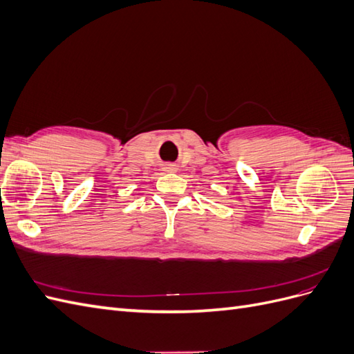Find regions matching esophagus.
Returning <instances> with one entry per match:
<instances>
[{
    "label": "esophagus",
    "mask_w": 354,
    "mask_h": 354,
    "mask_svg": "<svg viewBox=\"0 0 354 354\" xmlns=\"http://www.w3.org/2000/svg\"><path fill=\"white\" fill-rule=\"evenodd\" d=\"M165 171H168V173H174V171H176V165L167 164V165H165Z\"/></svg>",
    "instance_id": "obj_1"
}]
</instances>
